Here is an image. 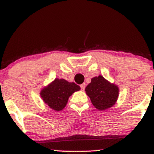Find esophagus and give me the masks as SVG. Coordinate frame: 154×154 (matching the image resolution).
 <instances>
[{
	"mask_svg": "<svg viewBox=\"0 0 154 154\" xmlns=\"http://www.w3.org/2000/svg\"><path fill=\"white\" fill-rule=\"evenodd\" d=\"M81 90H84L85 88V83H83L82 85H81Z\"/></svg>",
	"mask_w": 154,
	"mask_h": 154,
	"instance_id": "obj_1",
	"label": "esophagus"
}]
</instances>
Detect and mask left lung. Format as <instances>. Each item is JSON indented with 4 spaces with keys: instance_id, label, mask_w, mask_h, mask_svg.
I'll list each match as a JSON object with an SVG mask.
<instances>
[{
    "instance_id": "8db88e82",
    "label": "left lung",
    "mask_w": 154,
    "mask_h": 154,
    "mask_svg": "<svg viewBox=\"0 0 154 154\" xmlns=\"http://www.w3.org/2000/svg\"><path fill=\"white\" fill-rule=\"evenodd\" d=\"M85 91L93 106L100 111L112 107L116 103L119 95L118 85L110 83L101 75L92 78Z\"/></svg>"
}]
</instances>
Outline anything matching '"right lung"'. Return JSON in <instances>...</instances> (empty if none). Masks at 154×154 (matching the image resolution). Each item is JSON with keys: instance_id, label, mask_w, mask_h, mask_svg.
I'll return each mask as SVG.
<instances>
[{"instance_id": "right-lung-1", "label": "right lung", "mask_w": 154, "mask_h": 154, "mask_svg": "<svg viewBox=\"0 0 154 154\" xmlns=\"http://www.w3.org/2000/svg\"><path fill=\"white\" fill-rule=\"evenodd\" d=\"M80 90V86L75 83L55 79L41 90L40 94L45 104L50 109L60 111L66 106L69 97Z\"/></svg>"}]
</instances>
